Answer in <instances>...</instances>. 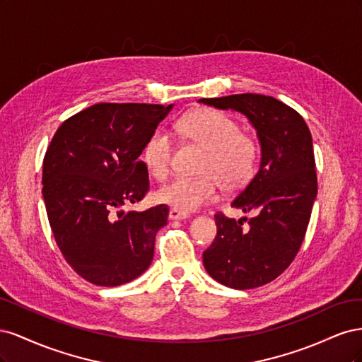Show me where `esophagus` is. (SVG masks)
I'll return each mask as SVG.
<instances>
[{"instance_id":"1","label":"esophagus","mask_w":362,"mask_h":362,"mask_svg":"<svg viewBox=\"0 0 362 362\" xmlns=\"http://www.w3.org/2000/svg\"><path fill=\"white\" fill-rule=\"evenodd\" d=\"M190 214L184 213L181 210H177V208H170L169 210V218L170 221H184V218H189Z\"/></svg>"}]
</instances>
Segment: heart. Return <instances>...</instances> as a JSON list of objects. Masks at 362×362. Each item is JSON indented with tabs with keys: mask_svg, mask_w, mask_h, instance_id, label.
Returning a JSON list of instances; mask_svg holds the SVG:
<instances>
[{
	"mask_svg": "<svg viewBox=\"0 0 362 362\" xmlns=\"http://www.w3.org/2000/svg\"><path fill=\"white\" fill-rule=\"evenodd\" d=\"M177 131L198 145L204 157L198 178L177 177L158 190L160 202L184 213L199 210L218 196V184L225 192L243 189L252 180L258 163V144L250 134L240 131L235 119L214 108H198L177 122ZM175 144L172 136L158 128L152 131L141 149V160L152 177L168 178L172 169Z\"/></svg>",
	"mask_w": 362,
	"mask_h": 362,
	"instance_id": "obj_1",
	"label": "heart"
}]
</instances>
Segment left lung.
I'll use <instances>...</instances> for the list:
<instances>
[{"mask_svg":"<svg viewBox=\"0 0 362 362\" xmlns=\"http://www.w3.org/2000/svg\"><path fill=\"white\" fill-rule=\"evenodd\" d=\"M199 101L243 113L261 145L258 172L231 204L257 216L243 226L242 218L214 214L217 235L204 250V267L226 287H261L291 264L310 223L317 196L310 128L294 108L273 96L242 93Z\"/></svg>","mask_w":362,"mask_h":362,"instance_id":"obj_1","label":"left lung"}]
</instances>
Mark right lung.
<instances>
[{
	"label": "right lung",
	"instance_id": "obj_1",
	"mask_svg": "<svg viewBox=\"0 0 362 362\" xmlns=\"http://www.w3.org/2000/svg\"><path fill=\"white\" fill-rule=\"evenodd\" d=\"M172 104H95L59 127L43 158L42 194L68 264L95 286L117 287L144 273L169 208L124 213L149 190L139 157Z\"/></svg>",
	"mask_w": 362,
	"mask_h": 362
}]
</instances>
